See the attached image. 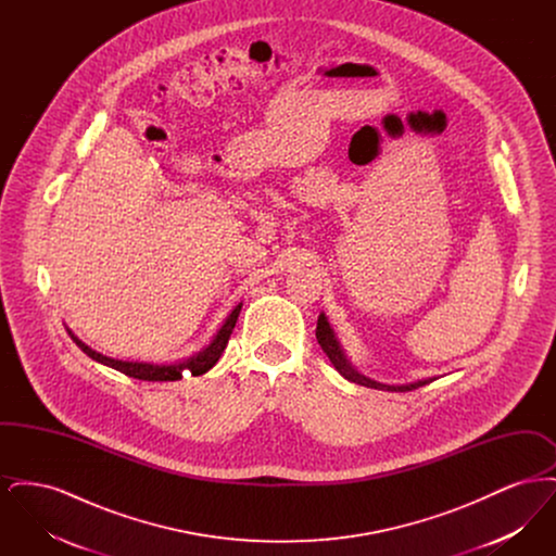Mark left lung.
I'll return each instance as SVG.
<instances>
[{"label":"left lung","instance_id":"8db88e82","mask_svg":"<svg viewBox=\"0 0 556 556\" xmlns=\"http://www.w3.org/2000/svg\"><path fill=\"white\" fill-rule=\"evenodd\" d=\"M317 340L320 348H323V352L329 356V361H331V365L338 369V372L348 379V381H352V383H358V386H365V388H375V390H386V392H410V390H417V388H421L425 383H431L435 377H427V379H417V381H410V383H400V386H388V383H379V381H375V379H370L367 375H363V372H358V370L352 367V363L348 361V356H345L344 348L342 344L338 342V338H336V331L331 329V325H329V320L325 317V313H320L318 315L317 320Z\"/></svg>","mask_w":556,"mask_h":556}]
</instances>
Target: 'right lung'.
Segmentation results:
<instances>
[{
  "label": "right lung",
  "instance_id": "obj_1",
  "mask_svg": "<svg viewBox=\"0 0 556 556\" xmlns=\"http://www.w3.org/2000/svg\"><path fill=\"white\" fill-rule=\"evenodd\" d=\"M239 311H241V302L223 320L220 329L212 336L211 344L204 345L200 352H195V354H191L187 358H181V361H175V363H146V361L112 358V356H106L102 352H96L93 348H89L85 342H80L79 338L68 327H66V331H68L71 340L79 345L80 350L89 358H93L96 363L106 365L110 369L121 370V372L135 377V379H141V381H177V379H181L184 375H189V372L193 377L204 375L206 370H211L216 365V361L220 358L223 350L227 348V342L231 338V331H233V327L238 323Z\"/></svg>",
  "mask_w": 556,
  "mask_h": 556
}]
</instances>
